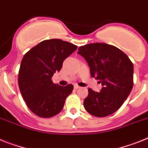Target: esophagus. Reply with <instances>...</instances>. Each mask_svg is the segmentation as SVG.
I'll list each match as a JSON object with an SVG mask.
<instances>
[{"label":"esophagus","instance_id":"34e87169","mask_svg":"<svg viewBox=\"0 0 148 148\" xmlns=\"http://www.w3.org/2000/svg\"><path fill=\"white\" fill-rule=\"evenodd\" d=\"M74 89H79V88H80L78 85H74Z\"/></svg>","mask_w":148,"mask_h":148}]
</instances>
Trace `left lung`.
Masks as SVG:
<instances>
[{
  "label": "left lung",
  "instance_id": "8db88e82",
  "mask_svg": "<svg viewBox=\"0 0 148 148\" xmlns=\"http://www.w3.org/2000/svg\"><path fill=\"white\" fill-rule=\"evenodd\" d=\"M90 68L91 77L99 80L101 92L88 89L84 105L88 113L104 117L120 108L133 86V64L117 47L104 43H89L78 48Z\"/></svg>",
  "mask_w": 148,
  "mask_h": 148
}]
</instances>
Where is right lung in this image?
Masks as SVG:
<instances>
[{
  "instance_id": "add662e5",
  "label": "right lung",
  "mask_w": 148,
  "mask_h": 148,
  "mask_svg": "<svg viewBox=\"0 0 148 148\" xmlns=\"http://www.w3.org/2000/svg\"><path fill=\"white\" fill-rule=\"evenodd\" d=\"M77 47L60 39L46 40L25 54L18 71V86L28 108L40 117L56 116L74 86H62L52 81L64 59Z\"/></svg>"
}]
</instances>
